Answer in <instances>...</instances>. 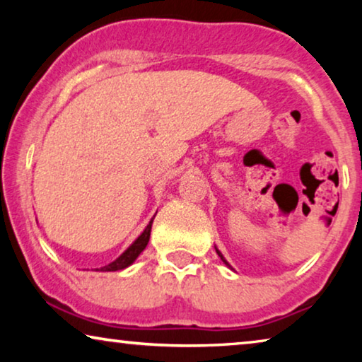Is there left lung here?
<instances>
[{
    "label": "left lung",
    "instance_id": "1",
    "mask_svg": "<svg viewBox=\"0 0 362 362\" xmlns=\"http://www.w3.org/2000/svg\"><path fill=\"white\" fill-rule=\"evenodd\" d=\"M216 252H217V255H219V257H221V260H222V262H224V264H226L227 267H230L229 264H227V260L224 259V257H222V254H221V252H219V250H217V249H216Z\"/></svg>",
    "mask_w": 362,
    "mask_h": 362
}]
</instances>
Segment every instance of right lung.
<instances>
[{
  "instance_id": "right-lung-1",
  "label": "right lung",
  "mask_w": 362,
  "mask_h": 362,
  "mask_svg": "<svg viewBox=\"0 0 362 362\" xmlns=\"http://www.w3.org/2000/svg\"><path fill=\"white\" fill-rule=\"evenodd\" d=\"M151 224H153V219L150 221V224L146 226V229L141 232V235L138 237V239L133 242V244L128 247V249L123 252V254L118 257L117 260H113L112 264H108V265L102 267V269H97V270H100V272H117V270L125 269V267H128V265H132L133 262L136 260V257L140 255L141 252L145 250V247L148 245V240H150Z\"/></svg>"
}]
</instances>
